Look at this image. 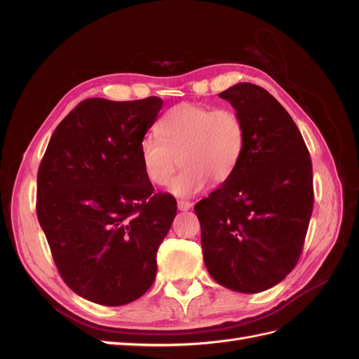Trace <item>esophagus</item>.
Segmentation results:
<instances>
[{
    "instance_id": "34e87169",
    "label": "esophagus",
    "mask_w": 359,
    "mask_h": 359,
    "mask_svg": "<svg viewBox=\"0 0 359 359\" xmlns=\"http://www.w3.org/2000/svg\"><path fill=\"white\" fill-rule=\"evenodd\" d=\"M191 206H193V203L189 202V201H178V210L180 211H189Z\"/></svg>"
}]
</instances>
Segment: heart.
I'll return each mask as SVG.
<instances>
[{
	"label": "heart",
	"mask_w": 359,
	"mask_h": 359,
	"mask_svg": "<svg viewBox=\"0 0 359 359\" xmlns=\"http://www.w3.org/2000/svg\"><path fill=\"white\" fill-rule=\"evenodd\" d=\"M158 133H147L140 140V161L148 180L165 186L181 156L184 169L169 184L175 196H193L210 181L217 186L226 182L245 147V127L236 112L189 102L163 115Z\"/></svg>",
	"instance_id": "1"
}]
</instances>
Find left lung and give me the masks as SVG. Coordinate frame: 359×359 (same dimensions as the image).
<instances>
[{
	"label": "left lung",
	"mask_w": 359,
	"mask_h": 359,
	"mask_svg": "<svg viewBox=\"0 0 359 359\" xmlns=\"http://www.w3.org/2000/svg\"><path fill=\"white\" fill-rule=\"evenodd\" d=\"M241 116L245 147L233 175L194 205L205 266L243 293L276 286L295 268L313 211L310 153L292 116L262 86L219 94Z\"/></svg>",
	"instance_id": "8db88e82"
}]
</instances>
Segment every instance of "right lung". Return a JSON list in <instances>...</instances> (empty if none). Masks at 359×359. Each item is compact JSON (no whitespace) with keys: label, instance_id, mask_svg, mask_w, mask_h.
Here are the masks:
<instances>
[{"label":"right lung","instance_id":"1","mask_svg":"<svg viewBox=\"0 0 359 359\" xmlns=\"http://www.w3.org/2000/svg\"><path fill=\"white\" fill-rule=\"evenodd\" d=\"M163 106L86 99L53 132L37 173V219L58 273L102 306L140 298L157 274V250L177 215L154 193L139 144Z\"/></svg>","mask_w":359,"mask_h":359}]
</instances>
